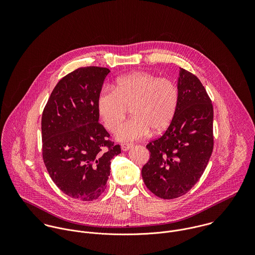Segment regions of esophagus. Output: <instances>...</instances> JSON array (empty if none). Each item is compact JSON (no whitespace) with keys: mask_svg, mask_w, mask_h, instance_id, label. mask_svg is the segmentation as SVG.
I'll return each mask as SVG.
<instances>
[{"mask_svg":"<svg viewBox=\"0 0 255 255\" xmlns=\"http://www.w3.org/2000/svg\"><path fill=\"white\" fill-rule=\"evenodd\" d=\"M131 146H132V143H122V144H121V148H122L123 151H127V150H128Z\"/></svg>","mask_w":255,"mask_h":255,"instance_id":"34e87169","label":"esophagus"}]
</instances>
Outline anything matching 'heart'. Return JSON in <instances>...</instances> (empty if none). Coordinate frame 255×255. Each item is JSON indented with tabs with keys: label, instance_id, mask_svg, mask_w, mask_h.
<instances>
[{
	"label": "heart",
	"instance_id": "obj_1",
	"mask_svg": "<svg viewBox=\"0 0 255 255\" xmlns=\"http://www.w3.org/2000/svg\"><path fill=\"white\" fill-rule=\"evenodd\" d=\"M98 114L111 131L125 119L128 108L133 117L116 130L123 141L146 136L152 129L160 132L173 121L179 105V89L174 81L153 73L135 72L119 77L114 88L104 86L96 100Z\"/></svg>",
	"mask_w": 255,
	"mask_h": 255
}]
</instances>
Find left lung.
Segmentation results:
<instances>
[{
    "instance_id": "8db88e82",
    "label": "left lung",
    "mask_w": 255,
    "mask_h": 255,
    "mask_svg": "<svg viewBox=\"0 0 255 255\" xmlns=\"http://www.w3.org/2000/svg\"><path fill=\"white\" fill-rule=\"evenodd\" d=\"M179 105L164 134L146 148L150 158L141 175L147 188L163 199L185 194L202 176L211 157L213 105L196 75L181 69Z\"/></svg>"
}]
</instances>
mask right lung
Returning <instances> with one entry per match:
<instances>
[{"label": "right lung", "mask_w": 255, "mask_h": 255, "mask_svg": "<svg viewBox=\"0 0 255 255\" xmlns=\"http://www.w3.org/2000/svg\"><path fill=\"white\" fill-rule=\"evenodd\" d=\"M109 69L79 68L64 76L43 110L42 156L56 185L80 201L97 199L106 189L111 161L121 146L99 123L97 95Z\"/></svg>", "instance_id": "right-lung-1"}]
</instances>
